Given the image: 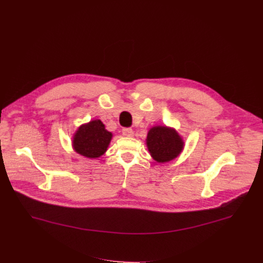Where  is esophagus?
<instances>
[{"mask_svg":"<svg viewBox=\"0 0 263 263\" xmlns=\"http://www.w3.org/2000/svg\"><path fill=\"white\" fill-rule=\"evenodd\" d=\"M122 134H124L127 137H132L134 132H133V130L131 128H124V129H122Z\"/></svg>","mask_w":263,"mask_h":263,"instance_id":"esophagus-1","label":"esophagus"}]
</instances>
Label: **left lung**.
I'll use <instances>...</instances> for the list:
<instances>
[{
	"instance_id": "left-lung-1",
	"label": "left lung",
	"mask_w": 263,
	"mask_h": 263,
	"mask_svg": "<svg viewBox=\"0 0 263 263\" xmlns=\"http://www.w3.org/2000/svg\"><path fill=\"white\" fill-rule=\"evenodd\" d=\"M146 141L153 160L159 163H167L176 159L184 148V142L179 133L166 126L151 128Z\"/></svg>"
}]
</instances>
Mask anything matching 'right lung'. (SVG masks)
Returning <instances> with one entry per match:
<instances>
[{"instance_id": "obj_1", "label": "right lung", "mask_w": 263, "mask_h": 263, "mask_svg": "<svg viewBox=\"0 0 263 263\" xmlns=\"http://www.w3.org/2000/svg\"><path fill=\"white\" fill-rule=\"evenodd\" d=\"M112 136L101 120L94 119L78 128L73 137V148L82 156L96 159L107 151Z\"/></svg>"}]
</instances>
